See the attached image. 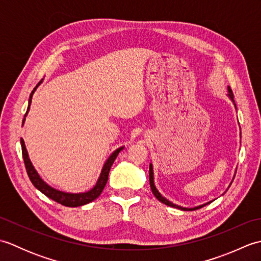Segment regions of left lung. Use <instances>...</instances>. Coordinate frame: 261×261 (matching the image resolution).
Masks as SVG:
<instances>
[{"label": "left lung", "instance_id": "1", "mask_svg": "<svg viewBox=\"0 0 261 261\" xmlns=\"http://www.w3.org/2000/svg\"><path fill=\"white\" fill-rule=\"evenodd\" d=\"M228 92H229V97H230V99L232 102H233V104H234V108L237 109V107H236V103H234V99H233V93H232V90L230 88V86H228ZM234 176H236V174H234ZM234 176H233V178H232V181H233V179H234ZM149 181H150V187H151V191H152V193H153V195L157 197V199L158 201H160L162 203H164V204H166V205H168V206H171V207H175V208H179V210H181V211H194V210H198V208H201V207H203V206H205V205H207V204H210L211 202H207V203H205V204H202V205H198V206H195V207H182V206H179V205H176V204H174V203H171L170 201H168L167 198L166 197H164L162 194H160L159 192H158V190L156 188V186H154V181H153V168H152V164H150V166H149ZM232 181H231V184H232ZM230 184V185H231ZM230 185H229V187H230Z\"/></svg>", "mask_w": 261, "mask_h": 261}]
</instances>
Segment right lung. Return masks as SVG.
<instances>
[{"label":"right lung","instance_id":"1","mask_svg":"<svg viewBox=\"0 0 261 261\" xmlns=\"http://www.w3.org/2000/svg\"><path fill=\"white\" fill-rule=\"evenodd\" d=\"M41 83H42V81L39 82L38 85L35 88H33V91L30 94L29 105H28L27 113L24 114V118H23V120H22V125H23L24 121H25V116H27L28 112H29V110H30V105H31V99H32L33 93L36 92L37 87L40 85ZM21 148H22V156H23L27 173H28V176H29V178H30L32 184H33V186H35L37 190L40 191L42 194H45L47 197L54 199L55 202L62 204V205H64V206L77 207V206H82V205H85V204H88V203L93 202L94 199L97 198L99 195H101V193L104 190L105 185H107L111 166L113 165L115 158L118 157L119 152L124 147H120V148L116 149L115 151H113L112 153H111V156L107 159V162H105L104 165H103L102 170H101V174H99V177H98V179L96 181V184L94 185V187L91 188L90 191L84 192V193H67V192H63V191L56 190V188H54L50 185H48L47 182L41 178L40 175L38 174V171L35 169V167H33V165H32L31 160L29 158V154H28L27 148H25V145H24V141H23V139H22V138H21Z\"/></svg>","mask_w":261,"mask_h":261}]
</instances>
